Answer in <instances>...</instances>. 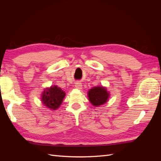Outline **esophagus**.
Segmentation results:
<instances>
[{
  "label": "esophagus",
  "instance_id": "34e87169",
  "mask_svg": "<svg viewBox=\"0 0 161 161\" xmlns=\"http://www.w3.org/2000/svg\"><path fill=\"white\" fill-rule=\"evenodd\" d=\"M75 87L78 89H81L82 85H81V83H80V82H76V83H75Z\"/></svg>",
  "mask_w": 161,
  "mask_h": 161
}]
</instances>
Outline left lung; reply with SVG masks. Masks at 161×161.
<instances>
[{
    "instance_id": "left-lung-1",
    "label": "left lung",
    "mask_w": 161,
    "mask_h": 161,
    "mask_svg": "<svg viewBox=\"0 0 161 161\" xmlns=\"http://www.w3.org/2000/svg\"><path fill=\"white\" fill-rule=\"evenodd\" d=\"M109 95V92L103 86L93 87L88 92L89 99L94 106H99L106 103Z\"/></svg>"
}]
</instances>
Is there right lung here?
I'll list each match as a JSON object with an SVG mask.
<instances>
[{"label": "right lung", "instance_id": "add662e5", "mask_svg": "<svg viewBox=\"0 0 161 161\" xmlns=\"http://www.w3.org/2000/svg\"><path fill=\"white\" fill-rule=\"evenodd\" d=\"M42 101L47 108L55 110L59 108L65 97V92L57 86L47 88L43 92Z\"/></svg>", "mask_w": 161, "mask_h": 161}]
</instances>
